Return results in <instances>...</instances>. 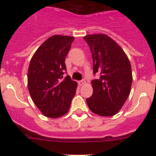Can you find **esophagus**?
I'll use <instances>...</instances> for the list:
<instances>
[{
	"label": "esophagus",
	"instance_id": "1",
	"mask_svg": "<svg viewBox=\"0 0 156 156\" xmlns=\"http://www.w3.org/2000/svg\"><path fill=\"white\" fill-rule=\"evenodd\" d=\"M78 85H79V86H82V85H84V84H85V81H84V80L80 81H78Z\"/></svg>",
	"mask_w": 156,
	"mask_h": 156
}]
</instances>
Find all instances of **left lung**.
Segmentation results:
<instances>
[{
  "mask_svg": "<svg viewBox=\"0 0 156 156\" xmlns=\"http://www.w3.org/2000/svg\"><path fill=\"white\" fill-rule=\"evenodd\" d=\"M84 39L92 53L93 94L86 100L91 112L100 116L117 114L130 93L132 71L126 53L113 39L104 34H87Z\"/></svg>",
  "mask_w": 156,
  "mask_h": 156,
  "instance_id": "1",
  "label": "left lung"
}]
</instances>
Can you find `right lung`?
<instances>
[{"label":"right lung","instance_id":"1","mask_svg":"<svg viewBox=\"0 0 156 156\" xmlns=\"http://www.w3.org/2000/svg\"><path fill=\"white\" fill-rule=\"evenodd\" d=\"M75 37L53 35L31 57L28 69V88L37 108L44 116L56 119L68 112L78 84L64 77L65 59Z\"/></svg>","mask_w":156,"mask_h":156}]
</instances>
